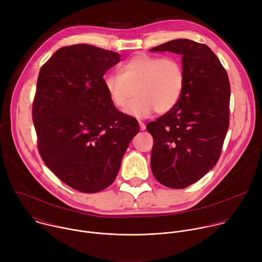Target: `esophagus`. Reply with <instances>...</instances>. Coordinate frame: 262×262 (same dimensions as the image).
Here are the masks:
<instances>
[{"instance_id": "obj_1", "label": "esophagus", "mask_w": 262, "mask_h": 262, "mask_svg": "<svg viewBox=\"0 0 262 262\" xmlns=\"http://www.w3.org/2000/svg\"><path fill=\"white\" fill-rule=\"evenodd\" d=\"M139 124H140V129H141V130H145V128H146L145 124H144L142 121H140V122H139Z\"/></svg>"}]
</instances>
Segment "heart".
<instances>
[{"instance_id":"b5f03b06","label":"heart","mask_w":262,"mask_h":262,"mask_svg":"<svg viewBox=\"0 0 262 262\" xmlns=\"http://www.w3.org/2000/svg\"><path fill=\"white\" fill-rule=\"evenodd\" d=\"M120 74H108L104 88L116 107H124L137 96L125 112L138 119L167 114L178 103L184 87V70L181 62L173 57L140 53L120 67Z\"/></svg>"}]
</instances>
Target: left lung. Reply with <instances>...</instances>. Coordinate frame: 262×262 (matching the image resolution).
Segmentation results:
<instances>
[{
  "mask_svg": "<svg viewBox=\"0 0 262 262\" xmlns=\"http://www.w3.org/2000/svg\"><path fill=\"white\" fill-rule=\"evenodd\" d=\"M182 56L184 87L169 113L150 121L151 170L171 189H184L219 161L229 127L230 83L212 51L203 43L175 39L150 50Z\"/></svg>",
  "mask_w": 262,
  "mask_h": 262,
  "instance_id": "1",
  "label": "left lung"
}]
</instances>
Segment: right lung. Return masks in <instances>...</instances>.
Here are the masks:
<instances>
[{
  "mask_svg": "<svg viewBox=\"0 0 262 262\" xmlns=\"http://www.w3.org/2000/svg\"><path fill=\"white\" fill-rule=\"evenodd\" d=\"M120 54L90 45L59 49L41 67L32 106L37 147L48 168L82 193L113 183L138 121L112 103L103 76Z\"/></svg>",
  "mask_w": 262,
  "mask_h": 262,
  "instance_id": "obj_1",
  "label": "right lung"
}]
</instances>
